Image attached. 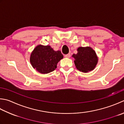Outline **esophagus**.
<instances>
[{"instance_id": "esophagus-1", "label": "esophagus", "mask_w": 124, "mask_h": 124, "mask_svg": "<svg viewBox=\"0 0 124 124\" xmlns=\"http://www.w3.org/2000/svg\"><path fill=\"white\" fill-rule=\"evenodd\" d=\"M70 56H71V55H70V54H67V55H65V57H66V58H69V57H70Z\"/></svg>"}]
</instances>
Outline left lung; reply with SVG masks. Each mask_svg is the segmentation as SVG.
Segmentation results:
<instances>
[{"mask_svg":"<svg viewBox=\"0 0 124 124\" xmlns=\"http://www.w3.org/2000/svg\"><path fill=\"white\" fill-rule=\"evenodd\" d=\"M72 57L75 59L74 63L77 69L84 73L93 70L98 61L95 51L90 47H78L77 54H74Z\"/></svg>","mask_w":124,"mask_h":124,"instance_id":"1","label":"left lung"}]
</instances>
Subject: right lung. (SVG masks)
Returning <instances> with one entry per match:
<instances>
[{"instance_id":"add662e5","label":"right lung","mask_w":124,"mask_h":124,"mask_svg":"<svg viewBox=\"0 0 124 124\" xmlns=\"http://www.w3.org/2000/svg\"><path fill=\"white\" fill-rule=\"evenodd\" d=\"M63 58L60 50L55 51L50 46L39 45L30 55V63L41 74H48L55 70L57 64Z\"/></svg>"}]
</instances>
